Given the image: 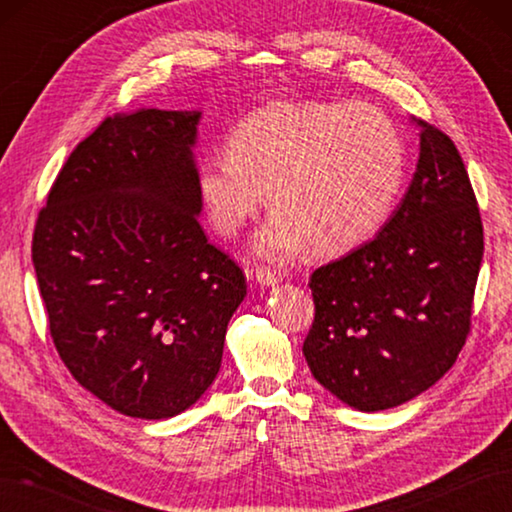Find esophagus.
<instances>
[{"label":"esophagus","instance_id":"obj_1","mask_svg":"<svg viewBox=\"0 0 512 512\" xmlns=\"http://www.w3.org/2000/svg\"><path fill=\"white\" fill-rule=\"evenodd\" d=\"M255 281L259 286H277L279 284V275L277 273H273V270L270 268H255Z\"/></svg>","mask_w":512,"mask_h":512}]
</instances>
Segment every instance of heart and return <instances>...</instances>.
<instances>
[{
    "instance_id": "heart-1",
    "label": "heart",
    "mask_w": 512,
    "mask_h": 512,
    "mask_svg": "<svg viewBox=\"0 0 512 512\" xmlns=\"http://www.w3.org/2000/svg\"><path fill=\"white\" fill-rule=\"evenodd\" d=\"M405 171L398 129L376 107L273 101L200 162L198 189L222 235L242 231L270 191L275 211L255 248L288 259L308 244L319 255L361 244L394 209Z\"/></svg>"
}]
</instances>
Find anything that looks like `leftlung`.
I'll return each instance as SVG.
<instances>
[{
	"label": "left lung",
	"mask_w": 512,
	"mask_h": 512,
	"mask_svg": "<svg viewBox=\"0 0 512 512\" xmlns=\"http://www.w3.org/2000/svg\"><path fill=\"white\" fill-rule=\"evenodd\" d=\"M405 198L372 242L310 277L303 341L312 376L358 411L420 396L453 367L471 328L484 255L480 209L453 140L424 121Z\"/></svg>",
	"instance_id": "8db88e82"
}]
</instances>
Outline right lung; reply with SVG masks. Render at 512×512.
<instances>
[{
  "label": "right lung",
  "instance_id": "right-lung-1",
  "mask_svg": "<svg viewBox=\"0 0 512 512\" xmlns=\"http://www.w3.org/2000/svg\"><path fill=\"white\" fill-rule=\"evenodd\" d=\"M200 118H105L65 160L32 237L61 361L129 418H173L200 400L246 297L242 270L198 220Z\"/></svg>",
  "mask_w": 512,
  "mask_h": 512
}]
</instances>
